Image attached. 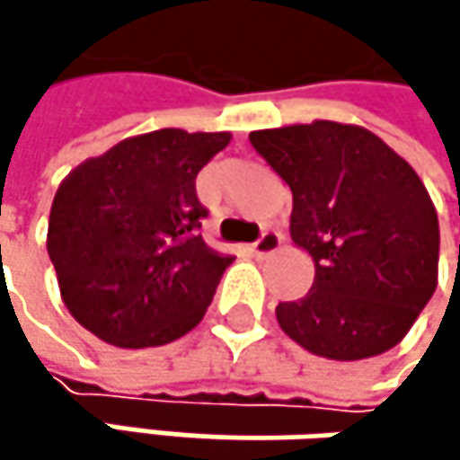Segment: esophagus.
I'll list each match as a JSON object with an SVG mask.
<instances>
[{"instance_id": "34e87169", "label": "esophagus", "mask_w": 460, "mask_h": 460, "mask_svg": "<svg viewBox=\"0 0 460 460\" xmlns=\"http://www.w3.org/2000/svg\"><path fill=\"white\" fill-rule=\"evenodd\" d=\"M279 247H282V234L279 231H263L261 239L252 244V255L255 258H266V255H274Z\"/></svg>"}]
</instances>
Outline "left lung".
<instances>
[{"instance_id":"left-lung-1","label":"left lung","mask_w":460,"mask_h":460,"mask_svg":"<svg viewBox=\"0 0 460 460\" xmlns=\"http://www.w3.org/2000/svg\"><path fill=\"white\" fill-rule=\"evenodd\" d=\"M293 191L290 236L314 285L277 322L306 351L354 362L389 351L437 290L439 224L415 170L359 125L317 119L250 133Z\"/></svg>"}]
</instances>
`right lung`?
Returning a JSON list of instances; mask_svg holds the SVG:
<instances>
[{
  "instance_id": "add662e5",
  "label": "right lung",
  "mask_w": 460,
  "mask_h": 460,
  "mask_svg": "<svg viewBox=\"0 0 460 460\" xmlns=\"http://www.w3.org/2000/svg\"><path fill=\"white\" fill-rule=\"evenodd\" d=\"M229 133L175 128L119 140L55 191L47 252L71 317L119 349L194 330L231 263L202 239L197 172Z\"/></svg>"
}]
</instances>
